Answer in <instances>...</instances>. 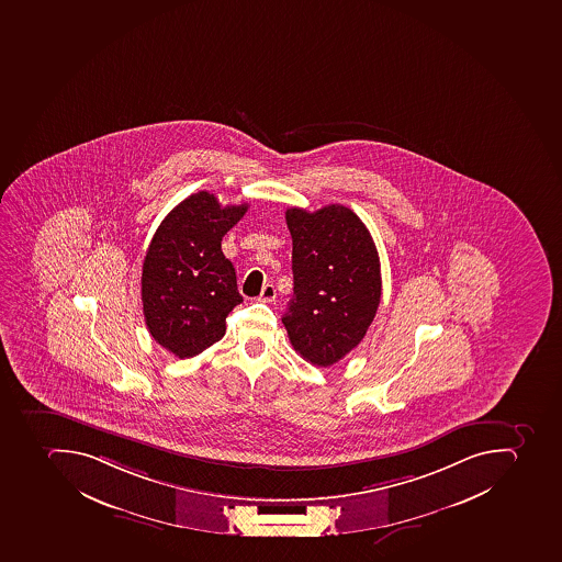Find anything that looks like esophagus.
I'll list each match as a JSON object with an SVG mask.
<instances>
[{
  "mask_svg": "<svg viewBox=\"0 0 562 562\" xmlns=\"http://www.w3.org/2000/svg\"><path fill=\"white\" fill-rule=\"evenodd\" d=\"M274 297H277V289H274V285H271V283H266L259 300L265 301V303H271V301H274Z\"/></svg>",
  "mask_w": 562,
  "mask_h": 562,
  "instance_id": "obj_1",
  "label": "esophagus"
}]
</instances>
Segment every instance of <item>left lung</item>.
<instances>
[{
  "label": "left lung",
  "mask_w": 562,
  "mask_h": 562,
  "mask_svg": "<svg viewBox=\"0 0 562 562\" xmlns=\"http://www.w3.org/2000/svg\"><path fill=\"white\" fill-rule=\"evenodd\" d=\"M294 294L282 323L301 358L331 367L355 349L381 301V262L367 225L349 207L285 212Z\"/></svg>",
  "instance_id": "obj_1"
}]
</instances>
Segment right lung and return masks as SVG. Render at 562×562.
Segmentation results:
<instances>
[{"label": "right lung", "mask_w": 562, "mask_h": 562, "mask_svg": "<svg viewBox=\"0 0 562 562\" xmlns=\"http://www.w3.org/2000/svg\"><path fill=\"white\" fill-rule=\"evenodd\" d=\"M248 204L222 207L202 190L158 225L144 257L140 296L151 337L181 360L201 355L225 335V317L243 301L222 238Z\"/></svg>", "instance_id": "1"}]
</instances>
